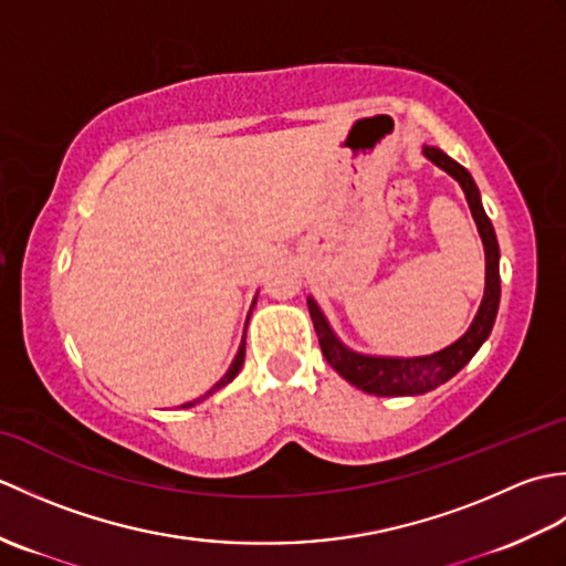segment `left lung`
<instances>
[{
	"label": "left lung",
	"instance_id": "8db88e82",
	"mask_svg": "<svg viewBox=\"0 0 566 566\" xmlns=\"http://www.w3.org/2000/svg\"><path fill=\"white\" fill-rule=\"evenodd\" d=\"M423 155L438 165L440 170L448 172L457 185L462 187L469 211L474 216L479 238L484 243V258H486V284H484V298L479 304L476 316L472 326L467 328L462 338H457L452 345L442 347V350L432 355H420V357H384V355H365L357 353L353 347H347L331 323L323 314L321 306L316 304L314 296L306 298L311 321H314V328L318 335L321 350L326 363L338 371V375L350 381L353 387L363 389L375 396H418L438 389L440 384L452 379L457 371H460L469 359L476 355L479 347L484 345L489 338L491 328H494V321L499 314V302H501V274H499V240L496 231L491 226L489 216L482 207V195H479V187L474 185L472 175H469L460 163H454L448 153L440 148L423 146Z\"/></svg>",
	"mask_w": 566,
	"mask_h": 566
}]
</instances>
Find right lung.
I'll list each match as a JSON object with an SVG mask.
<instances>
[{"mask_svg":"<svg viewBox=\"0 0 566 566\" xmlns=\"http://www.w3.org/2000/svg\"><path fill=\"white\" fill-rule=\"evenodd\" d=\"M255 302H258V296L252 298V306H255ZM252 306H250V311H252ZM248 328V326H245ZM243 363H245V335H243V340H240V347H238V353H235V357H233V363H231V367H228V371L226 375L213 384V387L203 394V396H199V399H195V401H187V403H182V408H191V406H197V403H201L203 399H209L211 394H216L219 389H223L226 384H231L233 379H235V375L240 371V367H243Z\"/></svg>","mask_w":566,"mask_h":566,"instance_id":"add662e5","label":"right lung"}]
</instances>
